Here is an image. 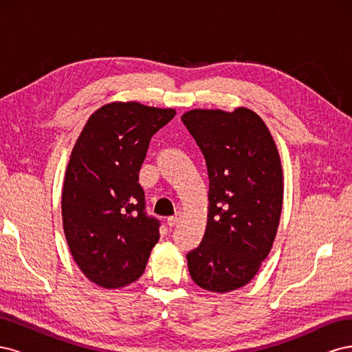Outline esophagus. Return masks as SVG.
Masks as SVG:
<instances>
[{
	"mask_svg": "<svg viewBox=\"0 0 352 352\" xmlns=\"http://www.w3.org/2000/svg\"><path fill=\"white\" fill-rule=\"evenodd\" d=\"M180 219H182V214H176V216H172V217H168L167 219V225L170 226V228H175L177 223L180 221Z\"/></svg>",
	"mask_w": 352,
	"mask_h": 352,
	"instance_id": "obj_1",
	"label": "esophagus"
}]
</instances>
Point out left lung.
I'll return each instance as SVG.
<instances>
[{
    "instance_id": "8db88e82",
    "label": "left lung",
    "mask_w": 352,
    "mask_h": 352,
    "mask_svg": "<svg viewBox=\"0 0 352 352\" xmlns=\"http://www.w3.org/2000/svg\"><path fill=\"white\" fill-rule=\"evenodd\" d=\"M182 122L204 154L208 214L204 238L188 252L192 280L226 294L250 283L273 247L283 204L278 146L261 117L247 109H194Z\"/></svg>"
}]
</instances>
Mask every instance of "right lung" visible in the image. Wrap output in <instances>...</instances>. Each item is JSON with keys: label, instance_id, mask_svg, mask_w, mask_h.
<instances>
[{"label": "right lung", "instance_id": "add662e5", "mask_svg": "<svg viewBox=\"0 0 352 352\" xmlns=\"http://www.w3.org/2000/svg\"><path fill=\"white\" fill-rule=\"evenodd\" d=\"M176 114L136 101L95 110L74 144L61 192V217L73 260L87 278L119 289L141 278L160 239L144 212L140 168L153 135Z\"/></svg>", "mask_w": 352, "mask_h": 352}]
</instances>
